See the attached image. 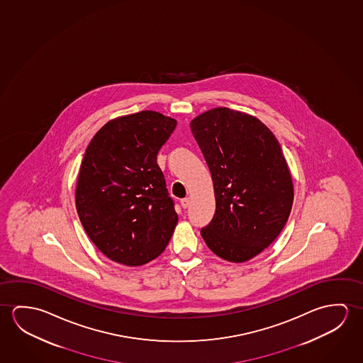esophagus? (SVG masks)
I'll list each match as a JSON object with an SVG mask.
<instances>
[{
  "label": "esophagus",
  "instance_id": "34e87169",
  "mask_svg": "<svg viewBox=\"0 0 363 363\" xmlns=\"http://www.w3.org/2000/svg\"><path fill=\"white\" fill-rule=\"evenodd\" d=\"M180 204H182V207L184 208H188L189 207V204H190V199L189 198H183V199H182V201H180Z\"/></svg>",
  "mask_w": 363,
  "mask_h": 363
}]
</instances>
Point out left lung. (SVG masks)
Returning a JSON list of instances; mask_svg holds the SVG:
<instances>
[{
	"label": "left lung",
	"mask_w": 363,
	"mask_h": 363,
	"mask_svg": "<svg viewBox=\"0 0 363 363\" xmlns=\"http://www.w3.org/2000/svg\"><path fill=\"white\" fill-rule=\"evenodd\" d=\"M213 180L216 213L201 235L230 262L252 259L281 232L293 182L281 147L256 117L218 107L190 122Z\"/></svg>",
	"instance_id": "1"
}]
</instances>
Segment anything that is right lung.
Instances as JSON below:
<instances>
[{"instance_id":"add662e5","label":"right lung","mask_w":363,"mask_h":363,"mask_svg":"<svg viewBox=\"0 0 363 363\" xmlns=\"http://www.w3.org/2000/svg\"><path fill=\"white\" fill-rule=\"evenodd\" d=\"M175 126L155 111L118 117L94 135L82 160L77 212L99 251L122 265L156 259L178 223L156 162Z\"/></svg>"}]
</instances>
